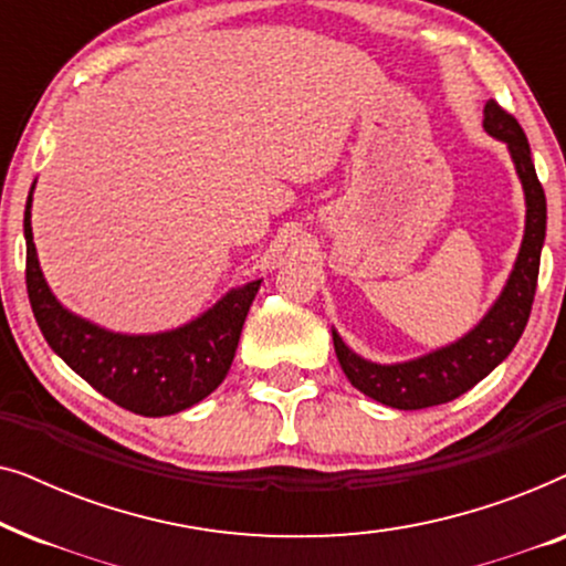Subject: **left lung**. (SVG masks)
<instances>
[{"label": "left lung", "mask_w": 566, "mask_h": 566, "mask_svg": "<svg viewBox=\"0 0 566 566\" xmlns=\"http://www.w3.org/2000/svg\"><path fill=\"white\" fill-rule=\"evenodd\" d=\"M484 130L507 146L515 175L523 185L525 227L513 270L482 319L453 343L399 363L363 358L332 327L335 353L347 381L386 407L424 409L461 397L513 353L528 324L546 239V196L533 167L528 138L513 115L502 111L494 99L484 105Z\"/></svg>", "instance_id": "8db88e82"}]
</instances>
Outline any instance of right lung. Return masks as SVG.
I'll list each match as a JSON object with an SVG mask.
<instances>
[{
  "mask_svg": "<svg viewBox=\"0 0 566 566\" xmlns=\"http://www.w3.org/2000/svg\"><path fill=\"white\" fill-rule=\"evenodd\" d=\"M33 188L25 203L28 296L35 322L51 350L123 409L144 417H167L203 401L219 389L234 360L247 312L258 296L262 277L223 293L196 319L165 332H113L74 314L56 298L45 281L33 242Z\"/></svg>",
  "mask_w": 566,
  "mask_h": 566,
  "instance_id": "right-lung-1",
  "label": "right lung"
}]
</instances>
